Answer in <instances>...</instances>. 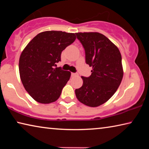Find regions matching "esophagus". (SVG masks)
<instances>
[{
	"label": "esophagus",
	"mask_w": 149,
	"mask_h": 149,
	"mask_svg": "<svg viewBox=\"0 0 149 149\" xmlns=\"http://www.w3.org/2000/svg\"><path fill=\"white\" fill-rule=\"evenodd\" d=\"M78 75V74H77V73H72V76H77Z\"/></svg>",
	"instance_id": "esophagus-1"
}]
</instances>
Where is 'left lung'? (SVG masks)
I'll return each instance as SVG.
<instances>
[{
	"label": "left lung",
	"mask_w": 149,
	"mask_h": 149,
	"mask_svg": "<svg viewBox=\"0 0 149 149\" xmlns=\"http://www.w3.org/2000/svg\"><path fill=\"white\" fill-rule=\"evenodd\" d=\"M85 52V62L93 67L89 77L81 76L83 85L75 91L79 101L97 107L108 101L122 81V56L118 47L97 32L76 33Z\"/></svg>",
	"instance_id": "left-lung-1"
}]
</instances>
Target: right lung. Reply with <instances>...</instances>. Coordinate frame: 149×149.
I'll return each mask as SVG.
<instances>
[{
    "label": "right lung",
    "mask_w": 149,
    "mask_h": 149,
    "mask_svg": "<svg viewBox=\"0 0 149 149\" xmlns=\"http://www.w3.org/2000/svg\"><path fill=\"white\" fill-rule=\"evenodd\" d=\"M75 39V33L41 32L22 51L19 60L20 79L25 89L37 102L49 104L60 97L71 73L54 66L61 60L62 50Z\"/></svg>",
    "instance_id": "1"
}]
</instances>
